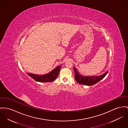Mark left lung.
Returning a JSON list of instances; mask_svg holds the SVG:
<instances>
[{
	"mask_svg": "<svg viewBox=\"0 0 128 128\" xmlns=\"http://www.w3.org/2000/svg\"><path fill=\"white\" fill-rule=\"evenodd\" d=\"M74 71L75 73V78L77 82L80 84L86 85H93L95 84L100 80L103 79L107 74L108 71H106L104 74L99 76H82L80 75L76 68H74Z\"/></svg>",
	"mask_w": 128,
	"mask_h": 128,
	"instance_id": "left-lung-1",
	"label": "left lung"
}]
</instances>
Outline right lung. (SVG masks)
Masks as SVG:
<instances>
[{
  "mask_svg": "<svg viewBox=\"0 0 128 128\" xmlns=\"http://www.w3.org/2000/svg\"><path fill=\"white\" fill-rule=\"evenodd\" d=\"M61 66H58L56 68H54L48 74L44 75H36L34 74H30L27 73L28 75L34 79L35 80L41 82H52L54 81L58 76Z\"/></svg>",
  "mask_w": 128,
  "mask_h": 128,
  "instance_id": "obj_1",
  "label": "right lung"
}]
</instances>
